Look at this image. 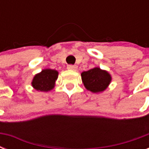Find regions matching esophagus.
Segmentation results:
<instances>
[{
  "label": "esophagus",
  "mask_w": 149,
  "mask_h": 149,
  "mask_svg": "<svg viewBox=\"0 0 149 149\" xmlns=\"http://www.w3.org/2000/svg\"><path fill=\"white\" fill-rule=\"evenodd\" d=\"M67 69L70 70H77V65H68Z\"/></svg>",
  "instance_id": "34e87169"
}]
</instances>
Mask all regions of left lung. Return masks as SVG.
I'll return each instance as SVG.
<instances>
[{"label":"left lung","mask_w":149,"mask_h":149,"mask_svg":"<svg viewBox=\"0 0 149 149\" xmlns=\"http://www.w3.org/2000/svg\"><path fill=\"white\" fill-rule=\"evenodd\" d=\"M81 77L84 86L92 93L103 92L107 88L111 81L110 73L99 67L84 71L81 73Z\"/></svg>","instance_id":"1"}]
</instances>
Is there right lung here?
<instances>
[{
    "label": "right lung",
    "mask_w": 149,
    "mask_h": 149,
    "mask_svg": "<svg viewBox=\"0 0 149 149\" xmlns=\"http://www.w3.org/2000/svg\"><path fill=\"white\" fill-rule=\"evenodd\" d=\"M58 72L55 70L45 69L34 77L31 85L37 91L48 92L54 88Z\"/></svg>",
    "instance_id": "add662e5"
}]
</instances>
